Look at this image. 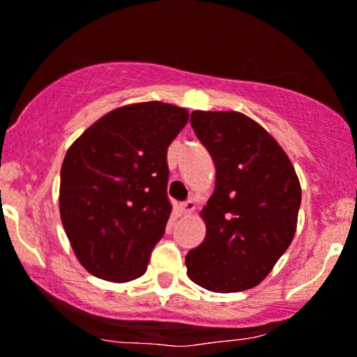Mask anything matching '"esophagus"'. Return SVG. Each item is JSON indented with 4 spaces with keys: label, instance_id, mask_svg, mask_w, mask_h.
<instances>
[{
    "label": "esophagus",
    "instance_id": "34e87169",
    "mask_svg": "<svg viewBox=\"0 0 357 357\" xmlns=\"http://www.w3.org/2000/svg\"><path fill=\"white\" fill-rule=\"evenodd\" d=\"M195 208H197V202H193V200H188V202H185V204L179 205L181 213H191V212H195Z\"/></svg>",
    "mask_w": 357,
    "mask_h": 357
}]
</instances>
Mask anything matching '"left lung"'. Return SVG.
Returning <instances> with one entry per match:
<instances>
[{
    "instance_id": "1",
    "label": "left lung",
    "mask_w": 357,
    "mask_h": 357,
    "mask_svg": "<svg viewBox=\"0 0 357 357\" xmlns=\"http://www.w3.org/2000/svg\"><path fill=\"white\" fill-rule=\"evenodd\" d=\"M191 126L215 164V190L202 208L207 236L186 255V272L212 292L261 282L291 245L301 185L275 138L238 111H193Z\"/></svg>"
}]
</instances>
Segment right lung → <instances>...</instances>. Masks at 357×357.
Instances as JSON below:
<instances>
[{"mask_svg":"<svg viewBox=\"0 0 357 357\" xmlns=\"http://www.w3.org/2000/svg\"><path fill=\"white\" fill-rule=\"evenodd\" d=\"M190 112L137 102L112 109L71 144L61 166L59 215L87 272L130 282L147 270L171 215L167 147Z\"/></svg>","mask_w":357,"mask_h":357,"instance_id":"add662e5","label":"right lung"}]
</instances>
